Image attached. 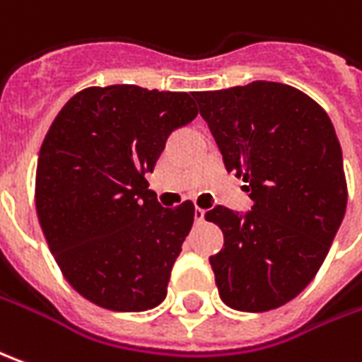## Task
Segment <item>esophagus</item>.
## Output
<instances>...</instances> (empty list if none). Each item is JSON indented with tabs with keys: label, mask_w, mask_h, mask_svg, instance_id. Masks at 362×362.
<instances>
[{
	"label": "esophagus",
	"mask_w": 362,
	"mask_h": 362,
	"mask_svg": "<svg viewBox=\"0 0 362 362\" xmlns=\"http://www.w3.org/2000/svg\"><path fill=\"white\" fill-rule=\"evenodd\" d=\"M204 216H206V210H202V208H196V212H194V218H196V222H198V223L204 222Z\"/></svg>",
	"instance_id": "esophagus-1"
}]
</instances>
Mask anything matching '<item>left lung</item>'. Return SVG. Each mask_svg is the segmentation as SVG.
Instances as JSON below:
<instances>
[{"label":"left lung","mask_w":362,"mask_h":362,"mask_svg":"<svg viewBox=\"0 0 362 362\" xmlns=\"http://www.w3.org/2000/svg\"><path fill=\"white\" fill-rule=\"evenodd\" d=\"M228 172L253 200L240 216L216 206L223 247L210 257L222 301L262 313L313 281L346 210L343 152L321 105L272 81L194 93Z\"/></svg>","instance_id":"left-lung-1"}]
</instances>
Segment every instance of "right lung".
<instances>
[{"label":"right lung","mask_w":362,"mask_h":362,"mask_svg":"<svg viewBox=\"0 0 362 362\" xmlns=\"http://www.w3.org/2000/svg\"><path fill=\"white\" fill-rule=\"evenodd\" d=\"M194 95L88 87L59 110L39 150L35 208L71 287L110 311H146L168 291L194 204L162 208L148 188L166 139L196 119Z\"/></svg>","instance_id":"obj_1"}]
</instances>
